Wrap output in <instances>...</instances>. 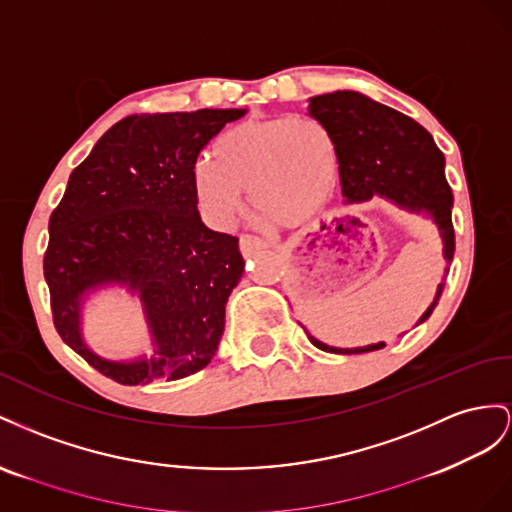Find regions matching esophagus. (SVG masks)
<instances>
[{
  "mask_svg": "<svg viewBox=\"0 0 512 512\" xmlns=\"http://www.w3.org/2000/svg\"><path fill=\"white\" fill-rule=\"evenodd\" d=\"M266 240H261L257 236H248V233H244V236H240V251L242 255H253L255 251H261V248H266Z\"/></svg>",
  "mask_w": 512,
  "mask_h": 512,
  "instance_id": "obj_1",
  "label": "esophagus"
}]
</instances>
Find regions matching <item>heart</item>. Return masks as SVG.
Segmentation results:
<instances>
[{"label":"heart","mask_w":512,"mask_h":512,"mask_svg":"<svg viewBox=\"0 0 512 512\" xmlns=\"http://www.w3.org/2000/svg\"><path fill=\"white\" fill-rule=\"evenodd\" d=\"M337 173V145L324 124L306 115L259 118L216 137L212 163L195 167L193 191L201 214L216 227L233 221L246 188L261 221L298 227L326 206Z\"/></svg>","instance_id":"b5f03b06"}]
</instances>
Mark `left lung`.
<instances>
[{
	"instance_id": "left-lung-1",
	"label": "left lung",
	"mask_w": 512,
	"mask_h": 512,
	"mask_svg": "<svg viewBox=\"0 0 512 512\" xmlns=\"http://www.w3.org/2000/svg\"><path fill=\"white\" fill-rule=\"evenodd\" d=\"M309 113L328 128L337 145L345 203L384 197L407 212L429 216L440 231L444 259L450 264L455 255L452 191L444 175V154L429 130L405 113L352 90L309 98ZM442 291L444 283L437 285V294L418 324L429 319ZM309 339L332 354H364L386 347L373 343L343 349L321 343L311 334Z\"/></svg>"
}]
</instances>
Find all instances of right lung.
<instances>
[{"label": "right lung", "mask_w": 512, "mask_h": 512, "mask_svg": "<svg viewBox=\"0 0 512 512\" xmlns=\"http://www.w3.org/2000/svg\"><path fill=\"white\" fill-rule=\"evenodd\" d=\"M246 109L141 113L113 124L70 173L51 214L45 279L68 347L124 386L208 367L225 304L244 272L238 238L203 225L193 191L199 152ZM105 286L140 298L155 354L98 357L82 339V304Z\"/></svg>", "instance_id": "add662e5"}]
</instances>
